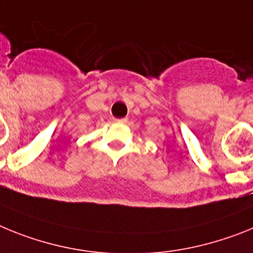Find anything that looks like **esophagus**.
<instances>
[{
    "label": "esophagus",
    "instance_id": "1",
    "mask_svg": "<svg viewBox=\"0 0 253 253\" xmlns=\"http://www.w3.org/2000/svg\"><path fill=\"white\" fill-rule=\"evenodd\" d=\"M127 118H120V120H114V122H117V124H127Z\"/></svg>",
    "mask_w": 253,
    "mask_h": 253
}]
</instances>
